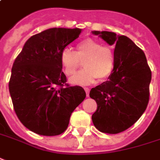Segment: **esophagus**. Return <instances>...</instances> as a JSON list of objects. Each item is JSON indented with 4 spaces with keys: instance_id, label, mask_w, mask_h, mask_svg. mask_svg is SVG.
<instances>
[{
    "instance_id": "esophagus-1",
    "label": "esophagus",
    "mask_w": 160,
    "mask_h": 160,
    "mask_svg": "<svg viewBox=\"0 0 160 160\" xmlns=\"http://www.w3.org/2000/svg\"><path fill=\"white\" fill-rule=\"evenodd\" d=\"M84 91H85V92H86V96L89 97V95H90V89L89 88H84Z\"/></svg>"
}]
</instances>
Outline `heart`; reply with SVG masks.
Here are the masks:
<instances>
[{
    "label": "heart",
    "mask_w": 160,
    "mask_h": 160,
    "mask_svg": "<svg viewBox=\"0 0 160 160\" xmlns=\"http://www.w3.org/2000/svg\"><path fill=\"white\" fill-rule=\"evenodd\" d=\"M64 73L70 77L77 72L83 62L84 69L69 79L76 85H88L98 78L103 81L112 74L114 65L111 49L92 38L84 39L77 46V51L64 48L60 55Z\"/></svg>",
    "instance_id": "obj_1"
}]
</instances>
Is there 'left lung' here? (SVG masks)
Instances as JSON below:
<instances>
[{
	"instance_id": "1",
	"label": "left lung",
	"mask_w": 160,
	"mask_h": 160,
	"mask_svg": "<svg viewBox=\"0 0 160 160\" xmlns=\"http://www.w3.org/2000/svg\"><path fill=\"white\" fill-rule=\"evenodd\" d=\"M92 34L115 48L112 74L90 92L98 105L92 119L100 132L117 134L131 127L145 111L152 72L144 52L129 38L106 31Z\"/></svg>"
}]
</instances>
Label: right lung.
Wrapping results in <instances>:
<instances>
[{"label": "right lung", "mask_w": 160, "mask_h": 160, "mask_svg": "<svg viewBox=\"0 0 160 160\" xmlns=\"http://www.w3.org/2000/svg\"><path fill=\"white\" fill-rule=\"evenodd\" d=\"M82 29L50 28L23 45L13 63L8 89L22 125L42 136L67 129L72 112L86 97L80 86H68L62 71L61 52L77 39Z\"/></svg>", "instance_id": "obj_1"}]
</instances>
